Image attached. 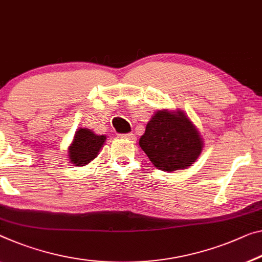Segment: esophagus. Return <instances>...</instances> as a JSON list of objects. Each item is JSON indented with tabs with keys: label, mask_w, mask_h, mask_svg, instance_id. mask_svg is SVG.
Instances as JSON below:
<instances>
[{
	"label": "esophagus",
	"mask_w": 262,
	"mask_h": 262,
	"mask_svg": "<svg viewBox=\"0 0 262 262\" xmlns=\"http://www.w3.org/2000/svg\"><path fill=\"white\" fill-rule=\"evenodd\" d=\"M119 138H124V139H130V140H135V136L132 134H124V135H118Z\"/></svg>",
	"instance_id": "obj_1"
}]
</instances>
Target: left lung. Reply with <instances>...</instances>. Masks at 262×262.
<instances>
[{
	"mask_svg": "<svg viewBox=\"0 0 262 262\" xmlns=\"http://www.w3.org/2000/svg\"><path fill=\"white\" fill-rule=\"evenodd\" d=\"M139 145L156 167L167 172L191 166L203 150L199 132L182 111L157 112Z\"/></svg>",
	"mask_w": 262,
	"mask_h": 262,
	"instance_id": "left-lung-1",
	"label": "left lung"
}]
</instances>
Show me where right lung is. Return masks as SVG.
<instances>
[{"label":"right lung","mask_w":262,"mask_h":262,"mask_svg":"<svg viewBox=\"0 0 262 262\" xmlns=\"http://www.w3.org/2000/svg\"><path fill=\"white\" fill-rule=\"evenodd\" d=\"M105 136H97L88 128L76 131L74 142L69 147V158L76 166H83L97 157Z\"/></svg>","instance_id":"add662e5"}]
</instances>
